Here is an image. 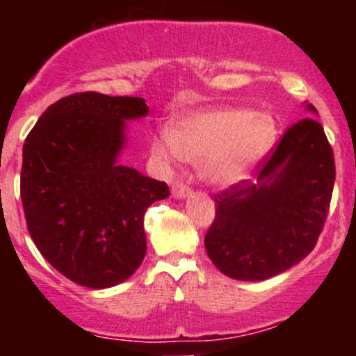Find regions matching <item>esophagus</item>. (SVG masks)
Masks as SVG:
<instances>
[{"mask_svg": "<svg viewBox=\"0 0 356 356\" xmlns=\"http://www.w3.org/2000/svg\"><path fill=\"white\" fill-rule=\"evenodd\" d=\"M172 195H174V198L184 200L189 195V188L186 184H182V182H174L172 184Z\"/></svg>", "mask_w": 356, "mask_h": 356, "instance_id": "esophagus-1", "label": "esophagus"}]
</instances>
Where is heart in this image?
Here are the masks:
<instances>
[{"mask_svg":"<svg viewBox=\"0 0 356 356\" xmlns=\"http://www.w3.org/2000/svg\"><path fill=\"white\" fill-rule=\"evenodd\" d=\"M277 122L268 113L248 108H215L179 120L170 132L153 139V155L163 163L174 160L200 163L201 177L211 186L245 181L274 148Z\"/></svg>","mask_w":356,"mask_h":356,"instance_id":"b5f03b06","label":"heart"}]
</instances>
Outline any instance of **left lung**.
<instances>
[{
    "label": "left lung",
    "instance_id": "1",
    "mask_svg": "<svg viewBox=\"0 0 356 356\" xmlns=\"http://www.w3.org/2000/svg\"><path fill=\"white\" fill-rule=\"evenodd\" d=\"M307 110L317 113L312 105ZM336 167L324 127L296 122L258 165L257 182L241 181L215 196L204 248L215 267L238 281H265L303 260L321 236Z\"/></svg>",
    "mask_w": 356,
    "mask_h": 356
}]
</instances>
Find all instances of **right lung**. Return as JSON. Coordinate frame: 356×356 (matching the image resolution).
Returning <instances> with one entry per match:
<instances>
[{
	"instance_id": "right-lung-1",
	"label": "right lung",
	"mask_w": 356,
	"mask_h": 356,
	"mask_svg": "<svg viewBox=\"0 0 356 356\" xmlns=\"http://www.w3.org/2000/svg\"><path fill=\"white\" fill-rule=\"evenodd\" d=\"M143 98L75 92L46 108L24 143L20 196L31 238L75 284L127 281L146 254L145 213L168 186L118 163Z\"/></svg>"
}]
</instances>
